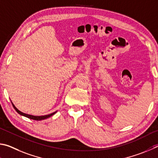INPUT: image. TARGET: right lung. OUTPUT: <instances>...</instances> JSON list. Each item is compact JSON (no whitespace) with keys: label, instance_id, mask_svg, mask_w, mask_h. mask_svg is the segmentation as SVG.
Listing matches in <instances>:
<instances>
[{"label":"right lung","instance_id":"1","mask_svg":"<svg viewBox=\"0 0 158 158\" xmlns=\"http://www.w3.org/2000/svg\"><path fill=\"white\" fill-rule=\"evenodd\" d=\"M12 102V101H11ZM12 104L13 106V107L15 108V110H16V112H17L19 114L21 115V116H23V117H26L27 118H29L30 119H33V120H36V121H41V120H44V119H46L47 118H49L51 117V116H52L53 114H55V113L57 112V111H55L54 112L51 113V114H46V115H43V116H34V115H31V114H26V113H23L21 112L20 110H19L16 107H15V105L13 104V103L12 102Z\"/></svg>","mask_w":158,"mask_h":158}]
</instances>
